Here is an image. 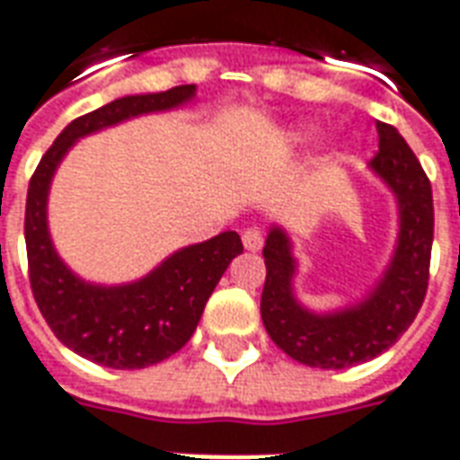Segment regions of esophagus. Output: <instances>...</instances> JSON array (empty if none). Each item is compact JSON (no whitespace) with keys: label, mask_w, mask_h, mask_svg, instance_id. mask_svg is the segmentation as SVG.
<instances>
[{"label":"esophagus","mask_w":460,"mask_h":460,"mask_svg":"<svg viewBox=\"0 0 460 460\" xmlns=\"http://www.w3.org/2000/svg\"><path fill=\"white\" fill-rule=\"evenodd\" d=\"M243 248L246 251H251V253H258L261 248H263V234H261V229H256V226H251V229L243 231Z\"/></svg>","instance_id":"esophagus-1"}]
</instances>
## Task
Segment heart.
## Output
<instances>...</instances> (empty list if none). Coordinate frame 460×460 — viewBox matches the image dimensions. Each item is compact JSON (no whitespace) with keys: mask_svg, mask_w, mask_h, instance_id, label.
Returning <instances> with one entry per match:
<instances>
[{"mask_svg":"<svg viewBox=\"0 0 460 460\" xmlns=\"http://www.w3.org/2000/svg\"><path fill=\"white\" fill-rule=\"evenodd\" d=\"M316 138V126L312 124H299L292 131H288V141L295 146H307Z\"/></svg>","mask_w":460,"mask_h":460,"instance_id":"b5f03b06","label":"heart"}]
</instances>
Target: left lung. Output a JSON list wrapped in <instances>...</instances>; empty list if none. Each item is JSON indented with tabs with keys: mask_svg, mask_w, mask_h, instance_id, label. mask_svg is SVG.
Segmentation results:
<instances>
[{
	"mask_svg": "<svg viewBox=\"0 0 460 460\" xmlns=\"http://www.w3.org/2000/svg\"><path fill=\"white\" fill-rule=\"evenodd\" d=\"M377 153L368 168L397 199V243L380 280L358 302L312 312L295 295L297 258L288 231L273 224L265 239L261 316L268 336L309 368H351L387 351L410 329L429 285L434 241L431 182L400 131L377 121Z\"/></svg>",
	"mask_w": 460,
	"mask_h": 460,
	"instance_id": "left-lung-1",
	"label": "left lung"
}]
</instances>
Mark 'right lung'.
Listing matches in <instances>:
<instances>
[{"label": "right lung", "instance_id": "right-lung-1", "mask_svg": "<svg viewBox=\"0 0 460 460\" xmlns=\"http://www.w3.org/2000/svg\"><path fill=\"white\" fill-rule=\"evenodd\" d=\"M195 84H180L168 92L128 94L75 119L40 158L29 182L23 234L36 305L70 351L107 368H148L178 353L195 334L204 305L224 270L243 253V243L236 231H224L170 253L134 282H87L67 268L50 239V182L80 138L141 114L185 107L195 100Z\"/></svg>", "mask_w": 460, "mask_h": 460}]
</instances>
